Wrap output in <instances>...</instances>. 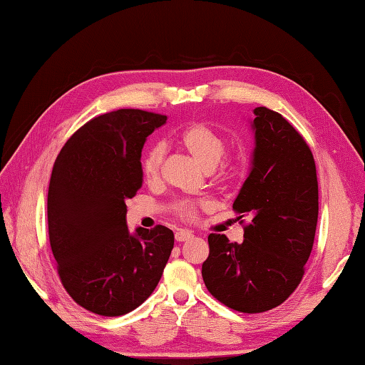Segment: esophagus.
I'll return each instance as SVG.
<instances>
[{"mask_svg": "<svg viewBox=\"0 0 365 365\" xmlns=\"http://www.w3.org/2000/svg\"><path fill=\"white\" fill-rule=\"evenodd\" d=\"M192 237H195V235H192L191 232H188V230H178V232H175V240H177L178 243L187 242V240H191Z\"/></svg>", "mask_w": 365, "mask_h": 365, "instance_id": "1", "label": "esophagus"}]
</instances>
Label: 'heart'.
Here are the masks:
<instances>
[{"mask_svg": "<svg viewBox=\"0 0 365 365\" xmlns=\"http://www.w3.org/2000/svg\"><path fill=\"white\" fill-rule=\"evenodd\" d=\"M178 144L183 147V150L187 152L202 169H218L220 175L224 178L234 174L237 166L235 160L224 157V152H226V141H224V138L218 131L213 130L210 125H207V123H191V125L185 128L180 136H178ZM163 157H165V150H163L161 145H153L144 153L141 161V173L147 183L158 182L161 174ZM180 215L183 218L192 220L196 216V207L185 205L180 208Z\"/></svg>", "mask_w": 365, "mask_h": 365, "instance_id": "b5f03b06", "label": "heart"}]
</instances>
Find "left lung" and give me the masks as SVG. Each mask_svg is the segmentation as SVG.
<instances>
[{"label":"left lung","instance_id":"1","mask_svg":"<svg viewBox=\"0 0 365 365\" xmlns=\"http://www.w3.org/2000/svg\"><path fill=\"white\" fill-rule=\"evenodd\" d=\"M254 114L251 173L234 202L240 218H250L245 240L238 245L210 234V252L202 263L207 290L245 314L267 312L294 292L319 220L317 169L304 138L265 106Z\"/></svg>","mask_w":365,"mask_h":365}]
</instances>
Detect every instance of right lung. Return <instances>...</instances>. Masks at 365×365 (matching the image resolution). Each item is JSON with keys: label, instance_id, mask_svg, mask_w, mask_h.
Listing matches in <instances>:
<instances>
[{"label": "right lung", "instance_id": "right-lung-1", "mask_svg": "<svg viewBox=\"0 0 365 365\" xmlns=\"http://www.w3.org/2000/svg\"><path fill=\"white\" fill-rule=\"evenodd\" d=\"M168 118L111 111L84 123L61 149L48 187V235L58 274L72 299L103 317L141 306L158 285L173 230L130 234L125 200L143 187L141 152Z\"/></svg>", "mask_w": 365, "mask_h": 365}]
</instances>
